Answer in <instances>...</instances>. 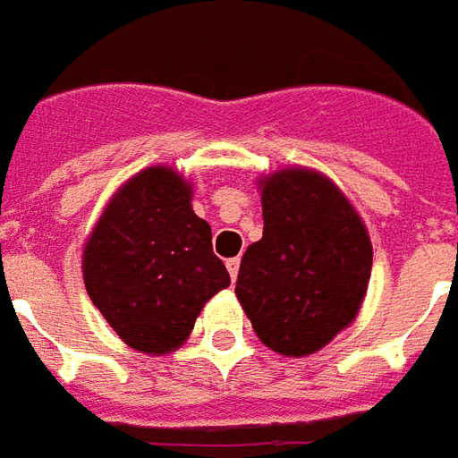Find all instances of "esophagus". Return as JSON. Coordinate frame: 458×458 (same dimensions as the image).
<instances>
[{
	"label": "esophagus",
	"mask_w": 458,
	"mask_h": 458,
	"mask_svg": "<svg viewBox=\"0 0 458 458\" xmlns=\"http://www.w3.org/2000/svg\"><path fill=\"white\" fill-rule=\"evenodd\" d=\"M226 269H229V277H232V282H236V277H239V257L226 259Z\"/></svg>",
	"instance_id": "34e87169"
}]
</instances>
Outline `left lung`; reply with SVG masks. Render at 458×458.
<instances>
[{"label": "left lung", "mask_w": 458, "mask_h": 458, "mask_svg": "<svg viewBox=\"0 0 458 458\" xmlns=\"http://www.w3.org/2000/svg\"><path fill=\"white\" fill-rule=\"evenodd\" d=\"M262 216V239L242 257L236 297L265 345L310 355L358 315L373 267L370 239L348 199L305 168L265 181Z\"/></svg>", "instance_id": "8db88e82"}]
</instances>
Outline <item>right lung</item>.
<instances>
[{
    "label": "right lung",
    "instance_id": "obj_1",
    "mask_svg": "<svg viewBox=\"0 0 458 458\" xmlns=\"http://www.w3.org/2000/svg\"><path fill=\"white\" fill-rule=\"evenodd\" d=\"M85 290L131 348H179L208 297L229 287L211 226L191 208V186L153 165L113 196L85 244Z\"/></svg>",
    "mask_w": 458,
    "mask_h": 458
}]
</instances>
